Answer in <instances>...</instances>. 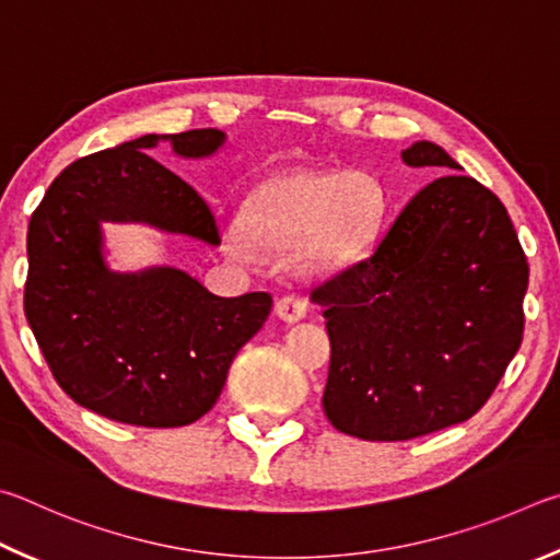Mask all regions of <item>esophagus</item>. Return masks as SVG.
I'll use <instances>...</instances> for the list:
<instances>
[{
	"instance_id": "esophagus-1",
	"label": "esophagus",
	"mask_w": 560,
	"mask_h": 560,
	"mask_svg": "<svg viewBox=\"0 0 560 560\" xmlns=\"http://www.w3.org/2000/svg\"><path fill=\"white\" fill-rule=\"evenodd\" d=\"M275 310H278V317L285 322H298L302 317H307V302L305 298L298 295V292H288V295H282L278 300V305H275Z\"/></svg>"
}]
</instances>
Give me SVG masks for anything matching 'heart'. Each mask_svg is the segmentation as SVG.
I'll return each mask as SVG.
<instances>
[{
  "mask_svg": "<svg viewBox=\"0 0 560 560\" xmlns=\"http://www.w3.org/2000/svg\"><path fill=\"white\" fill-rule=\"evenodd\" d=\"M384 194L366 174L345 170L298 172L260 184L241 209V231L262 248H290L300 241L307 265H341L361 258L374 241ZM231 250L245 255L241 235Z\"/></svg>",
  "mask_w": 560,
  "mask_h": 560,
  "instance_id": "obj_1",
  "label": "heart"
}]
</instances>
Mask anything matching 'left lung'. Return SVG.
<instances>
[{
  "label": "left lung",
  "instance_id": "left-lung-1",
  "mask_svg": "<svg viewBox=\"0 0 560 560\" xmlns=\"http://www.w3.org/2000/svg\"><path fill=\"white\" fill-rule=\"evenodd\" d=\"M410 166L443 172L396 215L369 258L312 290L331 345L322 406L361 440H413L482 408L524 339L528 262L504 203L443 147Z\"/></svg>",
  "mask_w": 560,
  "mask_h": 560
}]
</instances>
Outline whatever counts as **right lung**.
Wrapping results in <instances>:
<instances>
[{"label": "right lung", "instance_id": "obj_1", "mask_svg": "<svg viewBox=\"0 0 560 560\" xmlns=\"http://www.w3.org/2000/svg\"><path fill=\"white\" fill-rule=\"evenodd\" d=\"M144 135L75 160L28 221L24 315L56 384L117 423L179 428L209 413L235 354L272 310L268 292L211 295L174 268L117 275L101 255V221H144L219 243L203 196L144 150ZM176 154L206 156L219 130L170 135Z\"/></svg>", "mask_w": 560, "mask_h": 560}]
</instances>
